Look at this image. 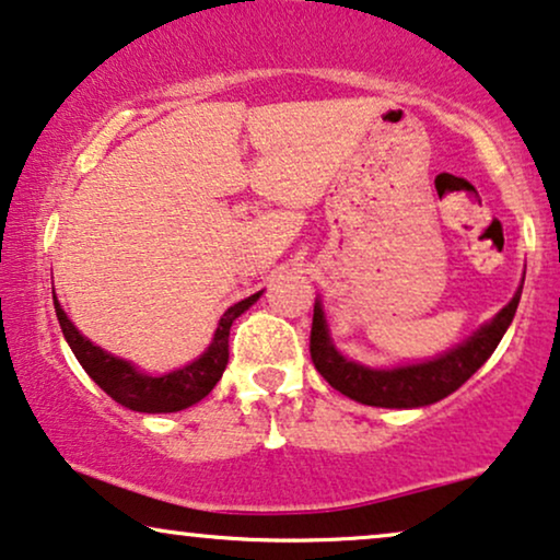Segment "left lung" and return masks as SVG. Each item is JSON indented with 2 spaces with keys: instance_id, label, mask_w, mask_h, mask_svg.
Here are the masks:
<instances>
[{
  "instance_id": "obj_1",
  "label": "left lung",
  "mask_w": 560,
  "mask_h": 560,
  "mask_svg": "<svg viewBox=\"0 0 560 560\" xmlns=\"http://www.w3.org/2000/svg\"><path fill=\"white\" fill-rule=\"evenodd\" d=\"M520 296L522 289L491 323L483 325L463 346L447 351L444 357L431 359V362L398 366V370H370V366L343 359L330 343L323 307L320 302H315L310 357H313L315 370L323 374L325 382L336 387L338 393H343L346 398L377 408L429 406V402L447 398L459 385H465L486 364V359L497 351L499 341L514 320Z\"/></svg>"
}]
</instances>
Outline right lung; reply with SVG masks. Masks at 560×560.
Listing matches in <instances>:
<instances>
[{
  "label": "right lung",
  "instance_id": "1",
  "mask_svg": "<svg viewBox=\"0 0 560 560\" xmlns=\"http://www.w3.org/2000/svg\"><path fill=\"white\" fill-rule=\"evenodd\" d=\"M258 296L260 292L247 296L243 302L232 304L228 313L222 315V320H219L214 341H211L209 349L203 351L194 364L183 366V370H175L170 374H162V377L141 374L133 370L129 362H124V359L118 357H110V353L103 351L101 346L88 341V338H84L82 332L69 323V317L59 307L56 296H54V307H56V317H59L63 338H67V343L72 346L77 362L82 364V370L88 372L113 400L121 402L124 408L139 410V413H175V410L194 406V402L207 398V395L214 390V385L219 382V377H222L224 366H228V359H230L232 320L243 315L245 310L258 300Z\"/></svg>",
  "mask_w": 560,
  "mask_h": 560
}]
</instances>
